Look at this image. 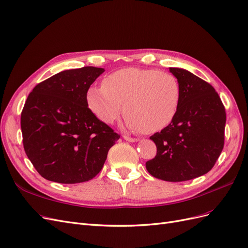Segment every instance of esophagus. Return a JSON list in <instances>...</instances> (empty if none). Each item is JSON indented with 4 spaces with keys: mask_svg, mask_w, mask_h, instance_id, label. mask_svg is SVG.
Here are the masks:
<instances>
[{
    "mask_svg": "<svg viewBox=\"0 0 248 248\" xmlns=\"http://www.w3.org/2000/svg\"><path fill=\"white\" fill-rule=\"evenodd\" d=\"M124 140H127V141H130V142H136V141H139V139H136V138H130V137H127V136H124Z\"/></svg>",
    "mask_w": 248,
    "mask_h": 248,
    "instance_id": "1",
    "label": "esophagus"
}]
</instances>
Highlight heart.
I'll return each instance as SVG.
<instances>
[{
	"label": "heart",
	"mask_w": 248,
	"mask_h": 248,
	"mask_svg": "<svg viewBox=\"0 0 248 248\" xmlns=\"http://www.w3.org/2000/svg\"><path fill=\"white\" fill-rule=\"evenodd\" d=\"M178 79L168 72L120 69L103 78L101 87H90L87 106L104 124L114 123L122 110L131 131L156 132L171 123L180 104Z\"/></svg>",
	"instance_id": "heart-1"
}]
</instances>
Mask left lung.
Returning <instances> with one entry per match:
<instances>
[{
  "label": "left lung",
  "instance_id": "obj_1",
  "mask_svg": "<svg viewBox=\"0 0 248 248\" xmlns=\"http://www.w3.org/2000/svg\"><path fill=\"white\" fill-rule=\"evenodd\" d=\"M180 85V104L171 123L152 140L155 158L146 162L153 177L169 182L198 178L211 170L223 149L226 109L215 89L182 68L171 67Z\"/></svg>",
  "mask_w": 248,
  "mask_h": 248
}]
</instances>
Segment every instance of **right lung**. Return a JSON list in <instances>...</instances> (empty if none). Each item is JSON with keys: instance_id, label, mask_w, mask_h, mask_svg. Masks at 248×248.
I'll list each match as a JSON object with an SVG mask.
<instances>
[{"instance_id": "obj_1", "label": "right lung", "mask_w": 248, "mask_h": 248, "mask_svg": "<svg viewBox=\"0 0 248 248\" xmlns=\"http://www.w3.org/2000/svg\"><path fill=\"white\" fill-rule=\"evenodd\" d=\"M103 68L59 72L37 85L21 111L26 154L46 180L63 184L89 181L101 170L118 133L87 106V91Z\"/></svg>"}]
</instances>
